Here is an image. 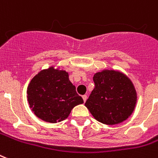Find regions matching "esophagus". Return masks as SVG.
Wrapping results in <instances>:
<instances>
[{
    "instance_id": "esophagus-1",
    "label": "esophagus",
    "mask_w": 158,
    "mask_h": 158,
    "mask_svg": "<svg viewBox=\"0 0 158 158\" xmlns=\"http://www.w3.org/2000/svg\"><path fill=\"white\" fill-rule=\"evenodd\" d=\"M82 99H83V100H84V102H85L87 99V95H85V94L82 95Z\"/></svg>"
}]
</instances>
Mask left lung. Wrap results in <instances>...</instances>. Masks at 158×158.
<instances>
[{"mask_svg": "<svg viewBox=\"0 0 158 158\" xmlns=\"http://www.w3.org/2000/svg\"><path fill=\"white\" fill-rule=\"evenodd\" d=\"M94 89L85 105L98 122L106 125L122 123L132 114L137 103L135 85L117 70L103 69L93 77Z\"/></svg>", "mask_w": 158, "mask_h": 158, "instance_id": "1", "label": "left lung"}]
</instances>
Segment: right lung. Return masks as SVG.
I'll return each mask as SVG.
<instances>
[{
    "mask_svg": "<svg viewBox=\"0 0 158 158\" xmlns=\"http://www.w3.org/2000/svg\"><path fill=\"white\" fill-rule=\"evenodd\" d=\"M27 98L34 114L50 123L65 120L75 106L84 103L69 81V73L54 66L41 70L31 79Z\"/></svg>",
    "mask_w": 158,
    "mask_h": 158,
    "instance_id": "right-lung-1",
    "label": "right lung"
}]
</instances>
